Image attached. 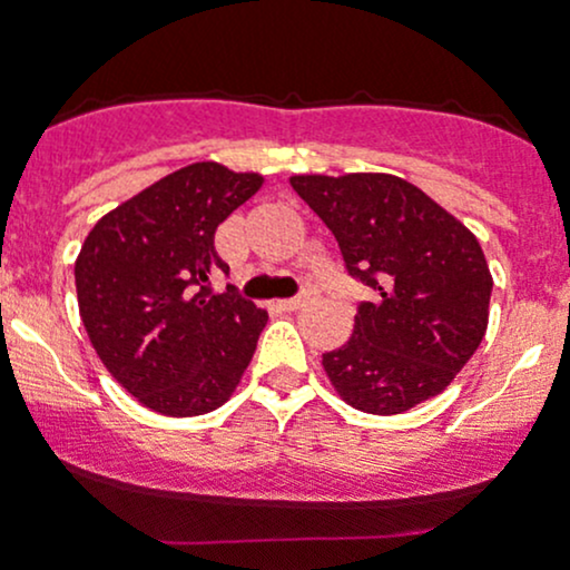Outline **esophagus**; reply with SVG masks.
Listing matches in <instances>:
<instances>
[{
  "label": "esophagus",
  "instance_id": "34e87169",
  "mask_svg": "<svg viewBox=\"0 0 570 570\" xmlns=\"http://www.w3.org/2000/svg\"><path fill=\"white\" fill-rule=\"evenodd\" d=\"M307 305V294H297V297H289V299H281L278 307L281 311H299V307Z\"/></svg>",
  "mask_w": 570,
  "mask_h": 570
}]
</instances>
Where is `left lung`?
<instances>
[{
    "mask_svg": "<svg viewBox=\"0 0 570 570\" xmlns=\"http://www.w3.org/2000/svg\"><path fill=\"white\" fill-rule=\"evenodd\" d=\"M289 181L335 235L348 276L372 289L348 343L324 353L337 394L356 410L396 415L448 389L488 330L493 278L480 240L399 176Z\"/></svg>",
    "mask_w": 570,
    "mask_h": 570,
    "instance_id": "1",
    "label": "left lung"
}]
</instances>
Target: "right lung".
Returning <instances> with one entry per match:
<instances>
[{"mask_svg": "<svg viewBox=\"0 0 570 570\" xmlns=\"http://www.w3.org/2000/svg\"><path fill=\"white\" fill-rule=\"evenodd\" d=\"M263 185L219 163L163 176L96 222L75 263L90 343L144 407L193 417L227 402L252 362L267 313L214 273H230L214 233Z\"/></svg>", "mask_w": 570, "mask_h": 570, "instance_id": "1", "label": "right lung"}]
</instances>
